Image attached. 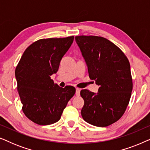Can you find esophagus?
I'll list each match as a JSON object with an SVG mask.
<instances>
[{"instance_id": "34e87169", "label": "esophagus", "mask_w": 150, "mask_h": 150, "mask_svg": "<svg viewBox=\"0 0 150 150\" xmlns=\"http://www.w3.org/2000/svg\"><path fill=\"white\" fill-rule=\"evenodd\" d=\"M80 91H81V90L80 89H76V96H80Z\"/></svg>"}]
</instances>
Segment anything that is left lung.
Masks as SVG:
<instances>
[{
	"label": "left lung",
	"mask_w": 150,
	"mask_h": 150,
	"mask_svg": "<svg viewBox=\"0 0 150 150\" xmlns=\"http://www.w3.org/2000/svg\"><path fill=\"white\" fill-rule=\"evenodd\" d=\"M76 42L87 66L89 76L99 86L98 93L81 91L83 120L98 127L116 122L124 115L132 90L130 63L122 50L107 39L76 36Z\"/></svg>",
	"instance_id": "1"
}]
</instances>
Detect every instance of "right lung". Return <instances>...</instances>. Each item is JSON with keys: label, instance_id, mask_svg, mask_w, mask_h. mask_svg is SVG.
<instances>
[{"label": "right lung", "instance_id": "1", "mask_svg": "<svg viewBox=\"0 0 150 150\" xmlns=\"http://www.w3.org/2000/svg\"><path fill=\"white\" fill-rule=\"evenodd\" d=\"M74 38L42 39L33 43L16 67L15 76L22 110L37 124L44 126L58 122L75 94L72 86L62 88L50 79L58 71Z\"/></svg>", "mask_w": 150, "mask_h": 150}]
</instances>
